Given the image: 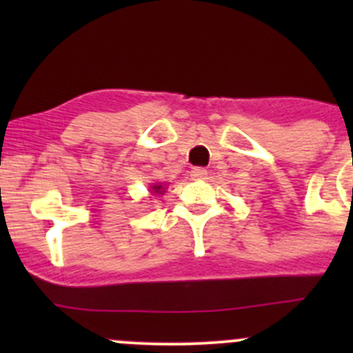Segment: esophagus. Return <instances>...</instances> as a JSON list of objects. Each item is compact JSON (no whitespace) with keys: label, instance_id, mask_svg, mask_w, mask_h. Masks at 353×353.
Wrapping results in <instances>:
<instances>
[{"label":"esophagus","instance_id":"1","mask_svg":"<svg viewBox=\"0 0 353 353\" xmlns=\"http://www.w3.org/2000/svg\"><path fill=\"white\" fill-rule=\"evenodd\" d=\"M206 169L205 167H193L191 169V177H193L194 181H201V179H206Z\"/></svg>","mask_w":353,"mask_h":353}]
</instances>
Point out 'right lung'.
Masks as SVG:
<instances>
[{
	"label": "right lung",
	"instance_id": "right-lung-1",
	"mask_svg": "<svg viewBox=\"0 0 353 353\" xmlns=\"http://www.w3.org/2000/svg\"><path fill=\"white\" fill-rule=\"evenodd\" d=\"M152 190H154L155 193H163V191H162V186H160V184H155V186L152 188Z\"/></svg>",
	"mask_w": 353,
	"mask_h": 353
}]
</instances>
